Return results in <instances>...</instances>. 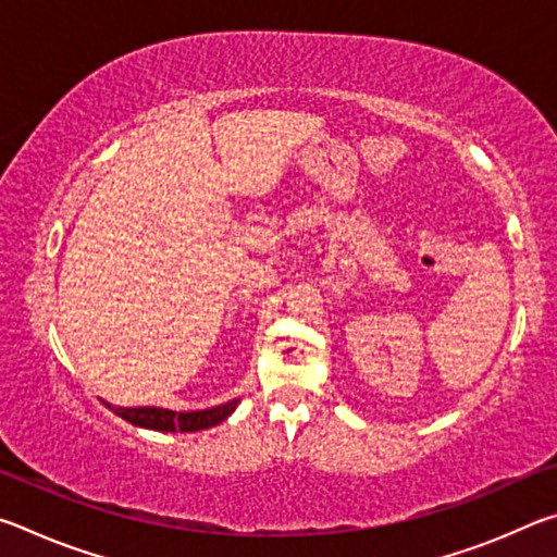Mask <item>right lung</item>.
Masks as SVG:
<instances>
[{
    "mask_svg": "<svg viewBox=\"0 0 557 557\" xmlns=\"http://www.w3.org/2000/svg\"><path fill=\"white\" fill-rule=\"evenodd\" d=\"M108 408L117 414V418L127 420L129 425L157 430V432H199L215 428L228 414L238 408L240 398H233L223 405H213L206 410H169V408H154V405H143V408H122V405H112L102 400Z\"/></svg>",
    "mask_w": 557,
    "mask_h": 557,
    "instance_id": "1",
    "label": "right lung"
}]
</instances>
